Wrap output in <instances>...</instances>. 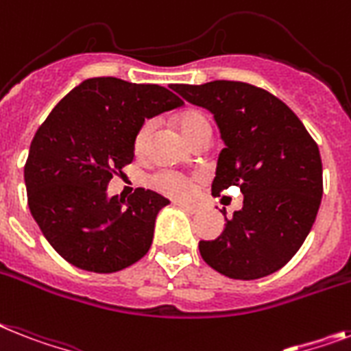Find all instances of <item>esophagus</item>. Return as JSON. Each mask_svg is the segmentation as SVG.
Instances as JSON below:
<instances>
[{
  "label": "esophagus",
  "mask_w": 351,
  "mask_h": 351,
  "mask_svg": "<svg viewBox=\"0 0 351 351\" xmlns=\"http://www.w3.org/2000/svg\"><path fill=\"white\" fill-rule=\"evenodd\" d=\"M176 205H178L180 209H184V210H187V213H191V215H196V213L200 210V207H198V205H195V204H176Z\"/></svg>",
  "instance_id": "esophagus-1"
}]
</instances>
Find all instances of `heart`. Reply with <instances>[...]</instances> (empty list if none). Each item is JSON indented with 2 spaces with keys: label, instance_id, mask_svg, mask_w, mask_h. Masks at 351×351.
<instances>
[{
  "label": "heart",
  "instance_id": "b5f03b06",
  "mask_svg": "<svg viewBox=\"0 0 351 351\" xmlns=\"http://www.w3.org/2000/svg\"><path fill=\"white\" fill-rule=\"evenodd\" d=\"M178 126H180L182 133H184L185 138H189L191 142L195 141L196 136L200 135L202 131L207 130L209 126V121L204 113L196 110H189L182 113L178 117ZM151 122H144L135 133V141H133V147H135L136 153H144L147 147V142H149L151 136ZM151 187L156 189L162 195L171 196V198H176V200H182V198H187L193 191V184L187 176L180 175V173H175V171H160L156 173L153 178H151Z\"/></svg>",
  "mask_w": 351,
  "mask_h": 351
}]
</instances>
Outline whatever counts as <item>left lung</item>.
Masks as SVG:
<instances>
[{
	"instance_id": "1",
	"label": "left lung",
	"mask_w": 351,
	"mask_h": 351,
	"mask_svg": "<svg viewBox=\"0 0 351 351\" xmlns=\"http://www.w3.org/2000/svg\"><path fill=\"white\" fill-rule=\"evenodd\" d=\"M209 110L225 147L213 195L230 185L243 207L225 218L216 240L200 241L204 261L232 279H258L289 263L306 240L323 196V164L315 141L283 101L240 81L171 86ZM225 215V213H223Z\"/></svg>"
}]
</instances>
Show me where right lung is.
<instances>
[{
	"label": "right lung",
	"mask_w": 351,
	"mask_h": 351,
	"mask_svg": "<svg viewBox=\"0 0 351 351\" xmlns=\"http://www.w3.org/2000/svg\"><path fill=\"white\" fill-rule=\"evenodd\" d=\"M182 104L158 84L93 77L62 97L39 126L25 164L28 207L68 263L110 274L147 254L156 215L169 200L142 187L128 200L110 198L106 187L133 160L144 121Z\"/></svg>",
	"instance_id": "add662e5"
}]
</instances>
